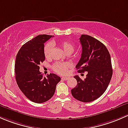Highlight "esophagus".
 <instances>
[{
  "instance_id": "1",
  "label": "esophagus",
  "mask_w": 128,
  "mask_h": 128,
  "mask_svg": "<svg viewBox=\"0 0 128 128\" xmlns=\"http://www.w3.org/2000/svg\"><path fill=\"white\" fill-rule=\"evenodd\" d=\"M68 79H69V77H62V80H64V81H66V80H68Z\"/></svg>"
}]
</instances>
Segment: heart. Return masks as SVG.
I'll list each match as a JSON object with an SVG mask.
<instances>
[{
  "instance_id": "heart-1",
  "label": "heart",
  "mask_w": 128,
  "mask_h": 128,
  "mask_svg": "<svg viewBox=\"0 0 128 128\" xmlns=\"http://www.w3.org/2000/svg\"><path fill=\"white\" fill-rule=\"evenodd\" d=\"M54 43H48L45 46L44 55L47 59L51 58L53 50V46ZM59 46L66 54H72L74 50V45L70 41H63L59 43ZM71 67V64L69 63L57 62L52 66L54 71L60 74H66L68 73V69Z\"/></svg>"
}]
</instances>
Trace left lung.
Here are the masks:
<instances>
[{"label":"left lung","instance_id":"1","mask_svg":"<svg viewBox=\"0 0 128 128\" xmlns=\"http://www.w3.org/2000/svg\"><path fill=\"white\" fill-rule=\"evenodd\" d=\"M80 40L82 54L76 68L79 73L88 74L84 80L74 76L77 85L71 91L78 100L90 102L100 97L110 83L113 74L111 57L105 45L93 37L82 34Z\"/></svg>","mask_w":128,"mask_h":128}]
</instances>
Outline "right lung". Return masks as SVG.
<instances>
[{
	"label": "right lung",
	"mask_w": 128,
	"mask_h": 128,
	"mask_svg": "<svg viewBox=\"0 0 128 128\" xmlns=\"http://www.w3.org/2000/svg\"><path fill=\"white\" fill-rule=\"evenodd\" d=\"M50 35H39L23 45L16 56L15 72L17 84L28 99L38 104L52 98L61 80L55 74L43 78L39 65L45 60L44 43Z\"/></svg>",
	"instance_id": "1"
}]
</instances>
